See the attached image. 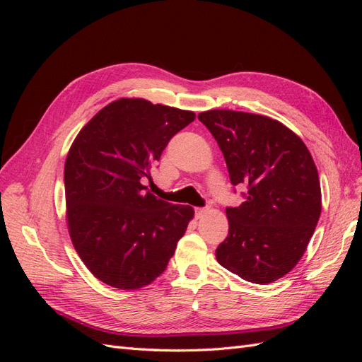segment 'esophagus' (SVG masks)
<instances>
[{
    "label": "esophagus",
    "mask_w": 362,
    "mask_h": 362,
    "mask_svg": "<svg viewBox=\"0 0 362 362\" xmlns=\"http://www.w3.org/2000/svg\"><path fill=\"white\" fill-rule=\"evenodd\" d=\"M206 213V208H194V216L201 218Z\"/></svg>",
    "instance_id": "obj_1"
}]
</instances>
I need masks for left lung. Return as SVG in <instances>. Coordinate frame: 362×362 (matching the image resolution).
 Returning <instances> with one entry per match:
<instances>
[{"instance_id": "left-lung-1", "label": "left lung", "mask_w": 362, "mask_h": 362, "mask_svg": "<svg viewBox=\"0 0 362 362\" xmlns=\"http://www.w3.org/2000/svg\"><path fill=\"white\" fill-rule=\"evenodd\" d=\"M216 139L233 185L245 184L240 206H228L229 233L216 249L218 264L264 284L298 264L322 213L320 181L302 139L278 120L245 112L198 115Z\"/></svg>"}]
</instances>
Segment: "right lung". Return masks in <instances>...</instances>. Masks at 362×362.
I'll use <instances>...</instances> for the list:
<instances>
[{"label": "right lung", "instance_id": "right-lung-1", "mask_svg": "<svg viewBox=\"0 0 362 362\" xmlns=\"http://www.w3.org/2000/svg\"><path fill=\"white\" fill-rule=\"evenodd\" d=\"M189 110L120 98L87 122L64 163L72 245L92 275L120 290L149 286L166 270L193 208L146 192L144 180Z\"/></svg>", "mask_w": 362, "mask_h": 362}]
</instances>
